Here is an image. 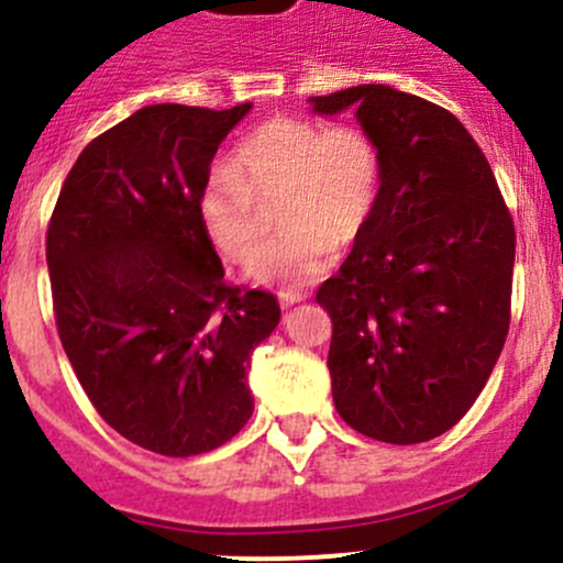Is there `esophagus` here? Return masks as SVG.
<instances>
[{
	"instance_id": "1",
	"label": "esophagus",
	"mask_w": 563,
	"mask_h": 563,
	"mask_svg": "<svg viewBox=\"0 0 563 563\" xmlns=\"http://www.w3.org/2000/svg\"><path fill=\"white\" fill-rule=\"evenodd\" d=\"M305 294H299V291H280V305L283 308H291V305H297V302H305Z\"/></svg>"
}]
</instances>
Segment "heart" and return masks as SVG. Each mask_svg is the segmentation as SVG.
I'll return each instance as SVG.
<instances>
[{
	"label": "heart",
	"instance_id": "b5f03b06",
	"mask_svg": "<svg viewBox=\"0 0 563 563\" xmlns=\"http://www.w3.org/2000/svg\"><path fill=\"white\" fill-rule=\"evenodd\" d=\"M382 192V146L365 128L272 117L234 146L229 168L207 174L196 214L209 245L242 264L265 235L260 209L280 202L278 224L287 236L250 261L247 277L297 288L329 269L334 250L354 247L367 234Z\"/></svg>",
	"mask_w": 563,
	"mask_h": 563
}]
</instances>
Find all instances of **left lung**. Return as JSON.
Segmentation results:
<instances>
[{"instance_id": "left-lung-1", "label": "left lung", "mask_w": 563, "mask_h": 563, "mask_svg": "<svg viewBox=\"0 0 563 563\" xmlns=\"http://www.w3.org/2000/svg\"><path fill=\"white\" fill-rule=\"evenodd\" d=\"M354 108L384 155L382 203L318 288L345 424L387 444L455 428L485 389L512 318L515 223L485 152L446 108L384 84L313 98Z\"/></svg>"}]
</instances>
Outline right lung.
<instances>
[{"instance_id":"1","label":"right lung","mask_w":563,"mask_h":563,"mask_svg":"<svg viewBox=\"0 0 563 563\" xmlns=\"http://www.w3.org/2000/svg\"><path fill=\"white\" fill-rule=\"evenodd\" d=\"M250 103L146 106L89 141L45 234L62 349L95 411L166 457L212 452L253 413L250 354L275 294L231 286L196 198Z\"/></svg>"}]
</instances>
